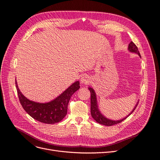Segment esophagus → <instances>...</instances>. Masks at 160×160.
Here are the masks:
<instances>
[{
	"label": "esophagus",
	"mask_w": 160,
	"mask_h": 160,
	"mask_svg": "<svg viewBox=\"0 0 160 160\" xmlns=\"http://www.w3.org/2000/svg\"><path fill=\"white\" fill-rule=\"evenodd\" d=\"M89 81H90L89 77L87 76L86 75L82 76L81 79H80V82L82 84H87L89 82Z\"/></svg>",
	"instance_id": "esophagus-1"
}]
</instances>
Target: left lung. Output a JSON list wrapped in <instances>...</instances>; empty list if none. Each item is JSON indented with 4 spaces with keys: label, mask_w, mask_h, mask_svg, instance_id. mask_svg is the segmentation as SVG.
Listing matches in <instances>:
<instances>
[{
    "label": "left lung",
    "mask_w": 160,
    "mask_h": 160,
    "mask_svg": "<svg viewBox=\"0 0 160 160\" xmlns=\"http://www.w3.org/2000/svg\"><path fill=\"white\" fill-rule=\"evenodd\" d=\"M128 50L130 51V52L137 54L141 58V56H140V52H139L138 47L133 42H131L130 44H129ZM88 90H90V93H91V98H90L91 116H92V118H94V120H96V122L100 123V124L104 125V126H111L115 125V124H117V123H119L122 122V121H123L125 119H126V118L129 116L131 115L132 114L133 112L134 111V110L136 109V106H137V105L138 104V102L136 105L135 106L134 108H133V109L132 110V112L127 116H126L125 118H122V119L119 120H110V119H109V118H107L106 117H105L104 115L102 114L101 112L100 111L99 108H98V105L96 94L94 90L92 88H91V87L88 88Z\"/></svg>",
    "instance_id": "obj_1"
}]
</instances>
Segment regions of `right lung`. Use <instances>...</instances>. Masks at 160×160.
Wrapping results in <instances>:
<instances>
[{"mask_svg":"<svg viewBox=\"0 0 160 160\" xmlns=\"http://www.w3.org/2000/svg\"><path fill=\"white\" fill-rule=\"evenodd\" d=\"M15 84L20 104L24 110L34 120L47 124L60 122L66 116L68 104L71 96L80 88V82L76 81L62 93L54 100L46 103H40L27 98Z\"/></svg>","mask_w":160,"mask_h":160,"instance_id":"1","label":"right lung"}]
</instances>
